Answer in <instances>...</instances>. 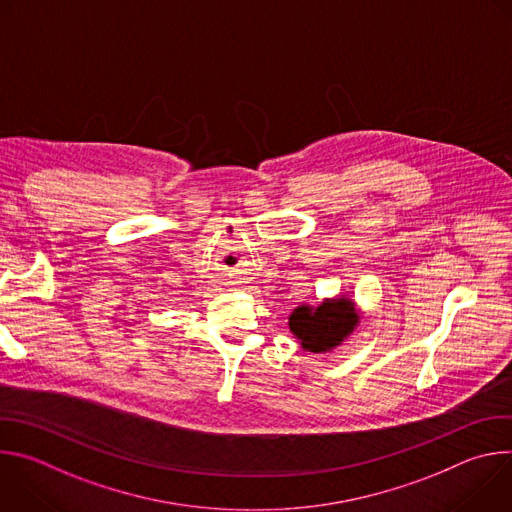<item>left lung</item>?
Here are the masks:
<instances>
[{
	"label": "left lung",
	"instance_id": "1",
	"mask_svg": "<svg viewBox=\"0 0 512 512\" xmlns=\"http://www.w3.org/2000/svg\"><path fill=\"white\" fill-rule=\"evenodd\" d=\"M356 324L358 316L348 300L324 302L316 310L302 306L289 316V330L310 352H326L340 344Z\"/></svg>",
	"mask_w": 512,
	"mask_h": 512
}]
</instances>
